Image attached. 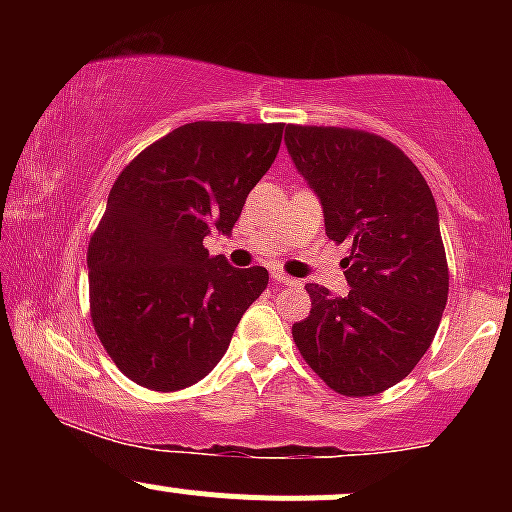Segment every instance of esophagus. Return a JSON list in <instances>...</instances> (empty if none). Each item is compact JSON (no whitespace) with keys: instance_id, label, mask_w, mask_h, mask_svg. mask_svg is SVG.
<instances>
[{"instance_id":"esophagus-1","label":"esophagus","mask_w":512,"mask_h":512,"mask_svg":"<svg viewBox=\"0 0 512 512\" xmlns=\"http://www.w3.org/2000/svg\"><path fill=\"white\" fill-rule=\"evenodd\" d=\"M272 281H274V284H279V286H301V281L293 279V276H286L284 272H274Z\"/></svg>"}]
</instances>
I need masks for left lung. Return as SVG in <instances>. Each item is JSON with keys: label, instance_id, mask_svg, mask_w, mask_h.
Listing matches in <instances>:
<instances>
[{"label": "left lung", "instance_id": "obj_1", "mask_svg": "<svg viewBox=\"0 0 512 512\" xmlns=\"http://www.w3.org/2000/svg\"><path fill=\"white\" fill-rule=\"evenodd\" d=\"M293 166L315 192L325 233L346 245V296L308 284L310 315L293 342L346 397L397 385L431 346L448 303L436 199L419 168L383 137L342 127H286Z\"/></svg>", "mask_w": 512, "mask_h": 512}]
</instances>
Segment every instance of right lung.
Masks as SVG:
<instances>
[{
	"label": "right lung",
	"mask_w": 512,
	"mask_h": 512,
	"mask_svg": "<svg viewBox=\"0 0 512 512\" xmlns=\"http://www.w3.org/2000/svg\"><path fill=\"white\" fill-rule=\"evenodd\" d=\"M284 125L190 122L117 175L88 243L91 317L108 356L137 385H195L226 354L240 317L267 289L264 267L211 257L274 163Z\"/></svg>",
	"instance_id": "1"
}]
</instances>
